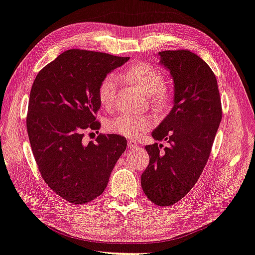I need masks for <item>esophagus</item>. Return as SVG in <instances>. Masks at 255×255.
Segmentation results:
<instances>
[{
	"mask_svg": "<svg viewBox=\"0 0 255 255\" xmlns=\"http://www.w3.org/2000/svg\"><path fill=\"white\" fill-rule=\"evenodd\" d=\"M128 147L132 148V149H133V148H138L139 147V144H138V142H136L135 140H128Z\"/></svg>",
	"mask_w": 255,
	"mask_h": 255,
	"instance_id": "34e87169",
	"label": "esophagus"
}]
</instances>
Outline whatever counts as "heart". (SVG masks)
<instances>
[{
    "label": "heart",
    "mask_w": 255,
    "mask_h": 255,
    "mask_svg": "<svg viewBox=\"0 0 255 255\" xmlns=\"http://www.w3.org/2000/svg\"><path fill=\"white\" fill-rule=\"evenodd\" d=\"M123 80L147 96L150 105L159 113H166L173 104V92L165 85L164 75L154 65L138 61L125 68L121 74ZM117 81L114 74H108L98 88V100L104 109H112L115 105ZM152 119L143 115L122 114L109 120L106 128L109 132L135 139L152 127Z\"/></svg>",
    "instance_id": "b5f03b06"
}]
</instances>
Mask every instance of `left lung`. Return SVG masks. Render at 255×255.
Here are the masks:
<instances>
[{
	"instance_id": "obj_1",
	"label": "left lung",
	"mask_w": 255,
	"mask_h": 255,
	"mask_svg": "<svg viewBox=\"0 0 255 255\" xmlns=\"http://www.w3.org/2000/svg\"><path fill=\"white\" fill-rule=\"evenodd\" d=\"M174 81V105L151 135L170 146H146L149 164L141 187L151 203L170 206L195 186L210 157L222 119L218 82L212 69L189 50L158 53Z\"/></svg>"
}]
</instances>
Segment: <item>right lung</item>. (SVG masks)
Returning <instances> with one entry per match:
<instances>
[{
    "label": "right lung",
    "instance_id": "right-lung-1",
    "mask_svg": "<svg viewBox=\"0 0 255 255\" xmlns=\"http://www.w3.org/2000/svg\"><path fill=\"white\" fill-rule=\"evenodd\" d=\"M128 57L96 51H65L38 72L30 90L26 125L35 162L46 185L72 204L104 193L127 140L100 134L84 142L85 131L100 128L98 88Z\"/></svg>",
    "mask_w": 255,
    "mask_h": 255
}]
</instances>
